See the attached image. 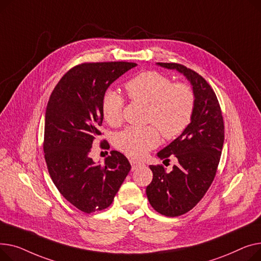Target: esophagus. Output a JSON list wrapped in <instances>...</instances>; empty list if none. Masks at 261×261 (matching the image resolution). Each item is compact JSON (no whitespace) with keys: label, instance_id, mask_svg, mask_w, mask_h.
Here are the masks:
<instances>
[{"label":"esophagus","instance_id":"obj_1","mask_svg":"<svg viewBox=\"0 0 261 261\" xmlns=\"http://www.w3.org/2000/svg\"><path fill=\"white\" fill-rule=\"evenodd\" d=\"M129 162H130L132 170H133V171H134V170H136V168H138V167L142 165V163H141V162H139V161H136V160H134V159H130V160H129Z\"/></svg>","mask_w":261,"mask_h":261}]
</instances>
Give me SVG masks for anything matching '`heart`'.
Returning <instances> with one entry per match:
<instances>
[{
	"label": "heart",
	"instance_id": "1",
	"mask_svg": "<svg viewBox=\"0 0 261 261\" xmlns=\"http://www.w3.org/2000/svg\"><path fill=\"white\" fill-rule=\"evenodd\" d=\"M125 89L133 101L149 105L147 121L159 128L130 126L120 132L115 138V144L126 155L141 158L159 144V132L165 139L173 140L190 125L195 96L189 85L173 83L168 76L157 71H144L127 81ZM123 107V97L113 89L105 91L101 111L107 123H120Z\"/></svg>",
	"mask_w": 261,
	"mask_h": 261
}]
</instances>
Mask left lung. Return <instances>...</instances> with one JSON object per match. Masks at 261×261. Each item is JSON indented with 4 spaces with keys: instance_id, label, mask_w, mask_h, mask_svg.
<instances>
[{
    "instance_id": "obj_1",
    "label": "left lung",
    "mask_w": 261,
    "mask_h": 261,
    "mask_svg": "<svg viewBox=\"0 0 261 261\" xmlns=\"http://www.w3.org/2000/svg\"><path fill=\"white\" fill-rule=\"evenodd\" d=\"M157 65L185 75L195 96L190 125L157 154L164 161L175 156L177 165L170 173L163 165L149 166L152 180L146 188V196L150 205L161 215L177 217L201 200L215 178L224 141V124L217 97L200 74L177 63Z\"/></svg>"
}]
</instances>
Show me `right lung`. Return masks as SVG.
I'll use <instances>...</instances> for the list:
<instances>
[{
	"mask_svg": "<svg viewBox=\"0 0 261 261\" xmlns=\"http://www.w3.org/2000/svg\"><path fill=\"white\" fill-rule=\"evenodd\" d=\"M132 62L83 63L59 81L45 113L44 154L58 191L84 213L109 207L130 171L127 158L117 150L104 164L89 157L93 142L101 135V103L110 85Z\"/></svg>",
	"mask_w": 261,
	"mask_h": 261,
	"instance_id": "add662e5",
	"label": "right lung"
}]
</instances>
